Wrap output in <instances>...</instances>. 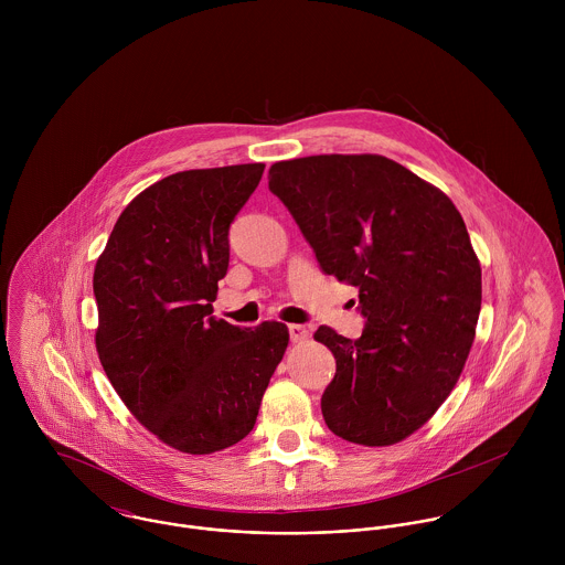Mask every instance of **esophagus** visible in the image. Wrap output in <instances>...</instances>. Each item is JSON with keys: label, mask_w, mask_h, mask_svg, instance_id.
Returning a JSON list of instances; mask_svg holds the SVG:
<instances>
[{"label": "esophagus", "mask_w": 565, "mask_h": 565, "mask_svg": "<svg viewBox=\"0 0 565 565\" xmlns=\"http://www.w3.org/2000/svg\"><path fill=\"white\" fill-rule=\"evenodd\" d=\"M289 337L294 343H305L309 339V328L302 323H291L289 326Z\"/></svg>", "instance_id": "1"}]
</instances>
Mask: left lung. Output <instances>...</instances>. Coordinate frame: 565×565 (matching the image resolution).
Here are the masks:
<instances>
[{"label": "left lung", "instance_id": "1", "mask_svg": "<svg viewBox=\"0 0 565 565\" xmlns=\"http://www.w3.org/2000/svg\"><path fill=\"white\" fill-rule=\"evenodd\" d=\"M323 274L359 289V339L320 326L337 372L326 426L345 441L392 446L455 390L481 313V263L452 200L379 154H320L269 167Z\"/></svg>", "mask_w": 565, "mask_h": 565}]
</instances>
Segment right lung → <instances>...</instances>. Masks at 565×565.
Segmentation results:
<instances>
[{
  "mask_svg": "<svg viewBox=\"0 0 565 565\" xmlns=\"http://www.w3.org/2000/svg\"><path fill=\"white\" fill-rule=\"evenodd\" d=\"M263 162L178 171L119 215L95 263V348L128 411L162 444L211 455L254 428L289 343L280 322L215 320L228 228Z\"/></svg>",
  "mask_w": 565,
  "mask_h": 565,
  "instance_id": "obj_1",
  "label": "right lung"
}]
</instances>
